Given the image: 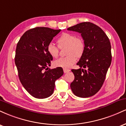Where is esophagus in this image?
I'll use <instances>...</instances> for the list:
<instances>
[{
  "label": "esophagus",
  "instance_id": "esophagus-1",
  "mask_svg": "<svg viewBox=\"0 0 126 126\" xmlns=\"http://www.w3.org/2000/svg\"><path fill=\"white\" fill-rule=\"evenodd\" d=\"M70 69H63V72H64V73H67V72H70Z\"/></svg>",
  "mask_w": 126,
  "mask_h": 126
}]
</instances>
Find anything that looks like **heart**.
Wrapping results in <instances>:
<instances>
[{
  "label": "heart",
  "mask_w": 126,
  "mask_h": 126,
  "mask_svg": "<svg viewBox=\"0 0 126 126\" xmlns=\"http://www.w3.org/2000/svg\"><path fill=\"white\" fill-rule=\"evenodd\" d=\"M57 43L59 47L66 46L67 56L60 57L54 62L56 67L67 69L70 67L76 61V57H80L84 53L85 45L82 38L76 37L72 33H63L57 39ZM47 51L52 57L56 58L59 55V47L53 43H50L47 46Z\"/></svg>",
  "instance_id": "heart-1"
}]
</instances>
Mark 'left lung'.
I'll return each instance as SVG.
<instances>
[{
  "label": "left lung",
  "instance_id": "1",
  "mask_svg": "<svg viewBox=\"0 0 126 126\" xmlns=\"http://www.w3.org/2000/svg\"><path fill=\"white\" fill-rule=\"evenodd\" d=\"M67 30L81 34L85 45L84 53L77 63L80 68L72 70L75 79L70 88L79 97L93 96L102 87L110 66V41L100 27L89 22L78 24Z\"/></svg>",
  "mask_w": 126,
  "mask_h": 126
}]
</instances>
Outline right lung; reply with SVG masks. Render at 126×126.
<instances>
[{
	"instance_id": "obj_1",
	"label": "right lung",
	"mask_w": 126,
	"mask_h": 126,
	"mask_svg": "<svg viewBox=\"0 0 126 126\" xmlns=\"http://www.w3.org/2000/svg\"><path fill=\"white\" fill-rule=\"evenodd\" d=\"M61 30L36 27L27 31L19 40L15 62L22 85L30 94L43 99L52 95L55 81L63 75L62 67L48 69L53 57L47 46Z\"/></svg>"
}]
</instances>
